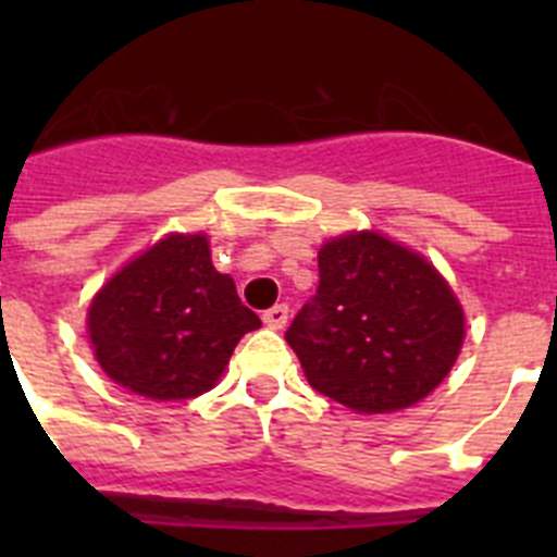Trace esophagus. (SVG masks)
I'll return each mask as SVG.
<instances>
[{
	"mask_svg": "<svg viewBox=\"0 0 557 557\" xmlns=\"http://www.w3.org/2000/svg\"><path fill=\"white\" fill-rule=\"evenodd\" d=\"M287 318H289L287 304H275L273 309H268V312L262 314V321L268 329H284L287 326Z\"/></svg>",
	"mask_w": 557,
	"mask_h": 557,
	"instance_id": "obj_1",
	"label": "esophagus"
}]
</instances>
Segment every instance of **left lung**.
I'll return each mask as SVG.
<instances>
[{
  "label": "left lung",
  "mask_w": 557,
  "mask_h": 557,
  "mask_svg": "<svg viewBox=\"0 0 557 557\" xmlns=\"http://www.w3.org/2000/svg\"><path fill=\"white\" fill-rule=\"evenodd\" d=\"M321 284L287 343L309 385L359 412H398L430 396L455 368L466 312L424 253L366 228L318 250Z\"/></svg>",
  "instance_id": "left-lung-1"
}]
</instances>
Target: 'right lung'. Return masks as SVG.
Returning <instances> with one entry per match:
<instances>
[{
    "label": "right lung",
    "mask_w": 557,
    "mask_h": 557,
    "mask_svg": "<svg viewBox=\"0 0 557 557\" xmlns=\"http://www.w3.org/2000/svg\"><path fill=\"white\" fill-rule=\"evenodd\" d=\"M262 321L211 264L203 231L161 236L95 293L86 332L97 366L127 393L181 401L211 391Z\"/></svg>",
    "instance_id": "obj_1"
}]
</instances>
